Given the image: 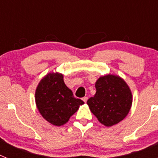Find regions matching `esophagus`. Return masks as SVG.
<instances>
[{
    "label": "esophagus",
    "mask_w": 158,
    "mask_h": 158,
    "mask_svg": "<svg viewBox=\"0 0 158 158\" xmlns=\"http://www.w3.org/2000/svg\"><path fill=\"white\" fill-rule=\"evenodd\" d=\"M82 100H83L85 103H86V102H87V100H88V97L85 96V97H83V98H82Z\"/></svg>",
    "instance_id": "esophagus-1"
}]
</instances>
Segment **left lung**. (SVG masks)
<instances>
[{"mask_svg": "<svg viewBox=\"0 0 158 158\" xmlns=\"http://www.w3.org/2000/svg\"><path fill=\"white\" fill-rule=\"evenodd\" d=\"M96 93L87 101L92 112L107 127L122 121L132 104V94L127 83L119 77L106 75L96 82Z\"/></svg>", "mask_w": 158, "mask_h": 158, "instance_id": "obj_1", "label": "left lung"}]
</instances>
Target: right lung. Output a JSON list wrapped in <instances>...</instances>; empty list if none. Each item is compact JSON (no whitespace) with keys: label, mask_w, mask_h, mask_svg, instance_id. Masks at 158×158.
<instances>
[{"label":"right lung","mask_w":158,"mask_h":158,"mask_svg":"<svg viewBox=\"0 0 158 158\" xmlns=\"http://www.w3.org/2000/svg\"><path fill=\"white\" fill-rule=\"evenodd\" d=\"M38 109L46 120L54 126H62L84 104L75 98L73 92L64 83L63 76L51 73L40 81L35 91Z\"/></svg>","instance_id":"1"}]
</instances>
